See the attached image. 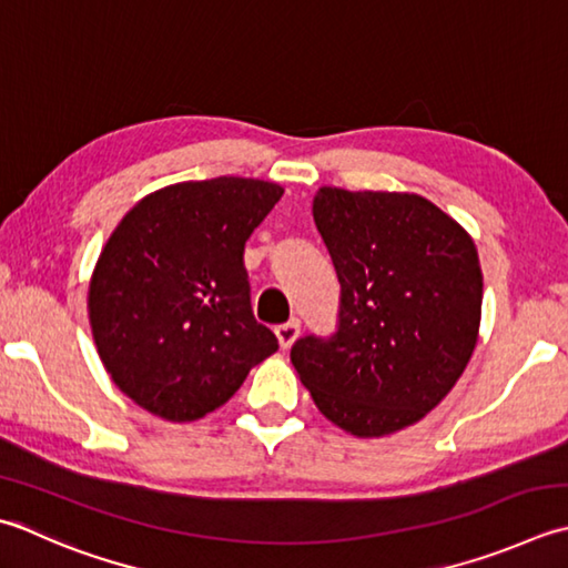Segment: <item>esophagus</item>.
<instances>
[{
  "mask_svg": "<svg viewBox=\"0 0 568 568\" xmlns=\"http://www.w3.org/2000/svg\"><path fill=\"white\" fill-rule=\"evenodd\" d=\"M297 335H300V322L297 320H291V322H285V325L275 327V337H277V344H281V349L291 347V344L297 339Z\"/></svg>",
  "mask_w": 568,
  "mask_h": 568,
  "instance_id": "esophagus-1",
  "label": "esophagus"
}]
</instances>
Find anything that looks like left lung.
<instances>
[{
  "label": "left lung",
  "instance_id": "1",
  "mask_svg": "<svg viewBox=\"0 0 568 568\" xmlns=\"http://www.w3.org/2000/svg\"><path fill=\"white\" fill-rule=\"evenodd\" d=\"M313 219L342 285L339 327L293 344L300 382L357 438L414 426L460 379L480 335L470 233L408 192L320 186Z\"/></svg>",
  "mask_w": 568,
  "mask_h": 568
}]
</instances>
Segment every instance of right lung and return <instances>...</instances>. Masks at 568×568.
<instances>
[{
    "label": "right lung",
    "mask_w": 568,
    "mask_h": 568,
    "mask_svg": "<svg viewBox=\"0 0 568 568\" xmlns=\"http://www.w3.org/2000/svg\"><path fill=\"white\" fill-rule=\"evenodd\" d=\"M283 186L180 182L122 216L88 285L98 357L138 406L189 424L224 406L277 339L255 322L243 248Z\"/></svg>",
    "instance_id": "right-lung-1"
}]
</instances>
